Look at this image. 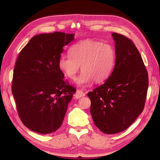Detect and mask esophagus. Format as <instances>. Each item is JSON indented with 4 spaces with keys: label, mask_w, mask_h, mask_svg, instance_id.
Listing matches in <instances>:
<instances>
[{
    "label": "esophagus",
    "mask_w": 160,
    "mask_h": 160,
    "mask_svg": "<svg viewBox=\"0 0 160 160\" xmlns=\"http://www.w3.org/2000/svg\"><path fill=\"white\" fill-rule=\"evenodd\" d=\"M85 95V93H84V92L82 91L81 90H77L76 93H75V98L77 99H79L81 98H82V97H84Z\"/></svg>",
    "instance_id": "34e87169"
}]
</instances>
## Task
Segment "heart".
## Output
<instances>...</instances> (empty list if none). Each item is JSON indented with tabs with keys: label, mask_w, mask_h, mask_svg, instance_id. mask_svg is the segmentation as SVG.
<instances>
[{
	"label": "heart",
	"mask_w": 160,
	"mask_h": 160,
	"mask_svg": "<svg viewBox=\"0 0 160 160\" xmlns=\"http://www.w3.org/2000/svg\"><path fill=\"white\" fill-rule=\"evenodd\" d=\"M70 56L62 55L58 65L63 74L75 79L80 69L83 71L77 81L85 86L94 80L101 83L107 79L114 68L115 51L109 43L85 39L72 45L69 49Z\"/></svg>",
	"instance_id": "heart-1"
}]
</instances>
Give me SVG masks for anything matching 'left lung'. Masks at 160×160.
Returning <instances> with one entry per match:
<instances>
[{
	"instance_id": "8db88e82",
	"label": "left lung",
	"mask_w": 160,
	"mask_h": 160,
	"mask_svg": "<svg viewBox=\"0 0 160 160\" xmlns=\"http://www.w3.org/2000/svg\"><path fill=\"white\" fill-rule=\"evenodd\" d=\"M112 36L114 69L103 84L88 93L94 123L107 134L122 132L133 123L143 110L149 85L147 69L133 41L117 32Z\"/></svg>"
}]
</instances>
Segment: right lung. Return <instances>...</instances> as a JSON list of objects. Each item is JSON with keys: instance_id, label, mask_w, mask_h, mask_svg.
Here are the masks:
<instances>
[{"instance_id": "add662e5", "label": "right lung", "mask_w": 160, "mask_h": 160, "mask_svg": "<svg viewBox=\"0 0 160 160\" xmlns=\"http://www.w3.org/2000/svg\"><path fill=\"white\" fill-rule=\"evenodd\" d=\"M73 39L74 35L61 32L37 35L18 56L12 93L21 122L33 132L51 133L63 122L76 89L64 79L58 62Z\"/></svg>"}]
</instances>
